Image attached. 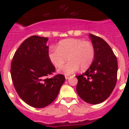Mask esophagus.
<instances>
[{
    "label": "esophagus",
    "instance_id": "1",
    "mask_svg": "<svg viewBox=\"0 0 129 129\" xmlns=\"http://www.w3.org/2000/svg\"><path fill=\"white\" fill-rule=\"evenodd\" d=\"M69 78V76H65V79H68Z\"/></svg>",
    "mask_w": 129,
    "mask_h": 129
}]
</instances>
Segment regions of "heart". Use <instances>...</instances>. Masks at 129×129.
I'll use <instances>...</instances> for the list:
<instances>
[{"label":"heart","mask_w":129,"mask_h":129,"mask_svg":"<svg viewBox=\"0 0 129 129\" xmlns=\"http://www.w3.org/2000/svg\"><path fill=\"white\" fill-rule=\"evenodd\" d=\"M95 55L94 45L90 41L80 39H67L58 43L57 48H51L48 52L50 61L55 67H60L67 61L69 62L59 68L58 72L66 76L79 70H86L93 63Z\"/></svg>","instance_id":"obj_1"}]
</instances>
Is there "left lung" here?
<instances>
[{
  "label": "left lung",
  "instance_id": "8db88e82",
  "mask_svg": "<svg viewBox=\"0 0 129 129\" xmlns=\"http://www.w3.org/2000/svg\"><path fill=\"white\" fill-rule=\"evenodd\" d=\"M95 50L94 62L80 76L76 91L79 96L90 104H99L107 100L117 82L118 61L107 42L102 38L89 34Z\"/></svg>",
  "mask_w": 129,
  "mask_h": 129
}]
</instances>
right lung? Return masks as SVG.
<instances>
[{"label": "right lung", "mask_w": 129, "mask_h": 129, "mask_svg": "<svg viewBox=\"0 0 129 129\" xmlns=\"http://www.w3.org/2000/svg\"><path fill=\"white\" fill-rule=\"evenodd\" d=\"M48 39L31 36L20 44L11 64V76L18 95L35 108L49 105L57 96L65 81L62 74L52 78L55 68L48 57Z\"/></svg>", "instance_id": "obj_1"}]
</instances>
